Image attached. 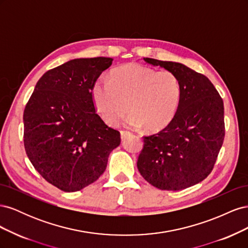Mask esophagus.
Returning a JSON list of instances; mask_svg holds the SVG:
<instances>
[{
	"label": "esophagus",
	"mask_w": 248,
	"mask_h": 248,
	"mask_svg": "<svg viewBox=\"0 0 248 248\" xmlns=\"http://www.w3.org/2000/svg\"><path fill=\"white\" fill-rule=\"evenodd\" d=\"M120 133H121V138L122 139L126 138V136H128V134H129L128 131H125V130H121V131H120Z\"/></svg>",
	"instance_id": "esophagus-1"
}]
</instances>
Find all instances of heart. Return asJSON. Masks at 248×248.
Returning <instances> with one entry per match:
<instances>
[{
  "instance_id": "obj_1",
  "label": "heart",
  "mask_w": 248,
  "mask_h": 248,
  "mask_svg": "<svg viewBox=\"0 0 248 248\" xmlns=\"http://www.w3.org/2000/svg\"><path fill=\"white\" fill-rule=\"evenodd\" d=\"M181 84L175 73L139 64L120 67L108 80H97L92 89L95 107L104 121L117 125L130 109L127 124L158 131L174 119L181 100ZM130 107H128V104Z\"/></svg>"
}]
</instances>
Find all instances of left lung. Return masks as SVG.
<instances>
[{
  "label": "left lung",
  "mask_w": 248,
  "mask_h": 248,
  "mask_svg": "<svg viewBox=\"0 0 248 248\" xmlns=\"http://www.w3.org/2000/svg\"><path fill=\"white\" fill-rule=\"evenodd\" d=\"M175 73L181 100L166 128L144 137L138 169L146 181L161 190L196 185L212 171L224 139L223 101L208 78L181 63L144 58Z\"/></svg>",
  "instance_id": "1"
}]
</instances>
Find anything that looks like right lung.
I'll return each mask as SVG.
<instances>
[{
    "instance_id": "obj_1",
    "label": "right lung",
    "mask_w": 248,
    "mask_h": 248,
    "mask_svg": "<svg viewBox=\"0 0 248 248\" xmlns=\"http://www.w3.org/2000/svg\"><path fill=\"white\" fill-rule=\"evenodd\" d=\"M111 58L74 59L46 72L24 111V144L35 170L66 192L85 188L107 169L120 132L96 114L92 89Z\"/></svg>"
}]
</instances>
